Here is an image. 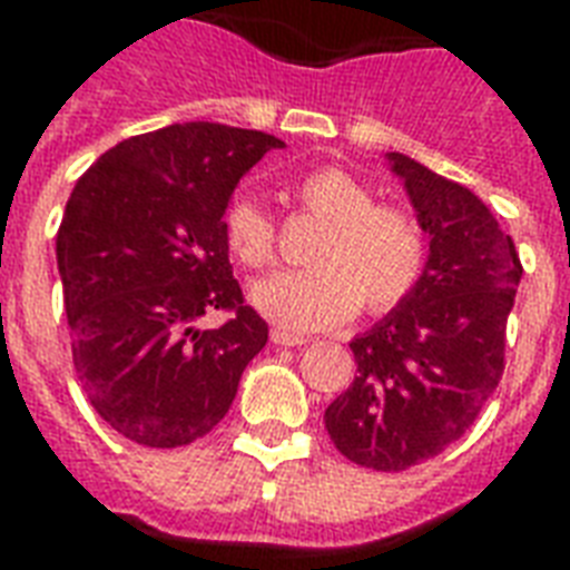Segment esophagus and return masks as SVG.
Here are the masks:
<instances>
[{"mask_svg":"<svg viewBox=\"0 0 570 570\" xmlns=\"http://www.w3.org/2000/svg\"><path fill=\"white\" fill-rule=\"evenodd\" d=\"M272 343H275V346H307L311 340L302 337V334H293V331L272 328Z\"/></svg>","mask_w":570,"mask_h":570,"instance_id":"obj_1","label":"esophagus"}]
</instances>
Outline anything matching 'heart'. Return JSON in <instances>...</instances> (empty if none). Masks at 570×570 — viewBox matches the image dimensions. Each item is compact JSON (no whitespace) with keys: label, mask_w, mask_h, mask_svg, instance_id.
<instances>
[{"label":"heart","mask_w":570,"mask_h":570,"mask_svg":"<svg viewBox=\"0 0 570 570\" xmlns=\"http://www.w3.org/2000/svg\"><path fill=\"white\" fill-rule=\"evenodd\" d=\"M295 197L325 222L311 248L313 266L284 268L250 289V302L266 320L295 331L340 325L364 304L387 313L405 302L425 266V236L414 215L375 195L343 168H316L295 183ZM227 250L245 268L275 259V222L248 191L224 206Z\"/></svg>","instance_id":"b5f03b06"}]
</instances>
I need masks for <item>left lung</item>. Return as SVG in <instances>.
<instances>
[{
    "instance_id": "obj_1",
    "label": "left lung",
    "mask_w": 570,
    "mask_h": 570,
    "mask_svg": "<svg viewBox=\"0 0 570 570\" xmlns=\"http://www.w3.org/2000/svg\"><path fill=\"white\" fill-rule=\"evenodd\" d=\"M384 159L429 233V257L405 302L348 343L357 375L325 407V429L348 461L399 473L459 441L497 390L523 266L473 191L405 154Z\"/></svg>"
}]
</instances>
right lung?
Segmentation results:
<instances>
[{"instance_id": "1", "label": "right lung", "mask_w": 570, "mask_h": 570, "mask_svg": "<svg viewBox=\"0 0 570 570\" xmlns=\"http://www.w3.org/2000/svg\"><path fill=\"white\" fill-rule=\"evenodd\" d=\"M272 147L257 129L209 120L132 136L79 177L58 227L76 375L127 441L174 450L230 411L268 325L233 277L222 215ZM209 309L234 316L200 330Z\"/></svg>"}]
</instances>
